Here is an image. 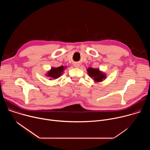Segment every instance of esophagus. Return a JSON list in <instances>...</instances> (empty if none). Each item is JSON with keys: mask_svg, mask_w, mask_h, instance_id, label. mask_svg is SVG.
<instances>
[{"mask_svg": "<svg viewBox=\"0 0 150 150\" xmlns=\"http://www.w3.org/2000/svg\"><path fill=\"white\" fill-rule=\"evenodd\" d=\"M79 66H80L79 63H74V67H76V68H79Z\"/></svg>", "mask_w": 150, "mask_h": 150, "instance_id": "esophagus-1", "label": "esophagus"}]
</instances>
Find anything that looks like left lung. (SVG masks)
<instances>
[{
    "label": "left lung",
    "instance_id": "1",
    "mask_svg": "<svg viewBox=\"0 0 150 150\" xmlns=\"http://www.w3.org/2000/svg\"><path fill=\"white\" fill-rule=\"evenodd\" d=\"M87 72L90 77L93 78L95 82H101L103 79L105 78V75L102 72L100 71L98 69H94L92 68H88Z\"/></svg>",
    "mask_w": 150,
    "mask_h": 150
}]
</instances>
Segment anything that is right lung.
<instances>
[{
    "label": "right lung",
    "mask_w": 150,
    "mask_h": 150,
    "mask_svg": "<svg viewBox=\"0 0 150 150\" xmlns=\"http://www.w3.org/2000/svg\"><path fill=\"white\" fill-rule=\"evenodd\" d=\"M65 68V67H64L63 66H61L58 68H52L51 70L49 71V72L47 73V76L49 77H50V78L57 79L62 74V72H63L64 69Z\"/></svg>",
    "instance_id": "1"
}]
</instances>
